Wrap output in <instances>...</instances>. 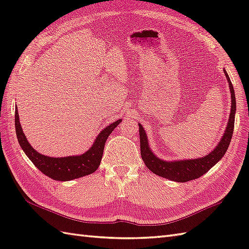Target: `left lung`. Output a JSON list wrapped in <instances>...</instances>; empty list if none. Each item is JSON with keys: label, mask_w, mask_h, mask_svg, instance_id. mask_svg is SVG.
Wrapping results in <instances>:
<instances>
[{"label": "left lung", "mask_w": 249, "mask_h": 249, "mask_svg": "<svg viewBox=\"0 0 249 249\" xmlns=\"http://www.w3.org/2000/svg\"><path fill=\"white\" fill-rule=\"evenodd\" d=\"M224 74L226 76L229 90H230V98H231V106H230V114L228 118V123L226 125L225 132L220 139L214 149L202 157H196V159H185V160H166L160 159L156 156L153 151L151 150L149 144L147 133L143 126L138 124L139 125V138H141V154L145 166L148 167L150 171L159 177L165 178L173 181H178V183H185L188 180H192L202 177L206 172L209 171L216 162H219L222 157L227 152L230 141H231L233 128H234V116L236 112V104H235V95L232 83L230 81V78L227 74L226 70L224 69Z\"/></svg>", "instance_id": "8db88e82"}]
</instances>
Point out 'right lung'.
Returning <instances> with one entry per match:
<instances>
[{"mask_svg": "<svg viewBox=\"0 0 249 249\" xmlns=\"http://www.w3.org/2000/svg\"><path fill=\"white\" fill-rule=\"evenodd\" d=\"M121 120L123 119H118L106 126L97 135L92 147L84 153L64 157H52L39 153L37 150L32 147L20 124L19 112L17 108L15 113L17 138L24 153L42 173L54 180L60 181H68L94 173L100 166L107 137L121 123Z\"/></svg>", "mask_w": 249, "mask_h": 249, "instance_id": "1", "label": "right lung"}]
</instances>
